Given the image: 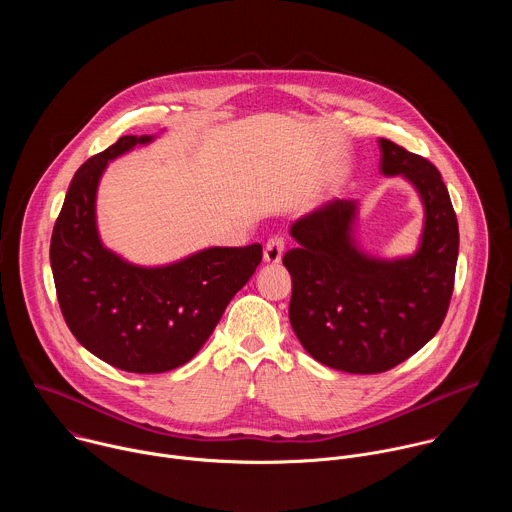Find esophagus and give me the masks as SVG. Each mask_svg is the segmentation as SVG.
<instances>
[{"instance_id": "1", "label": "esophagus", "mask_w": 512, "mask_h": 512, "mask_svg": "<svg viewBox=\"0 0 512 512\" xmlns=\"http://www.w3.org/2000/svg\"><path fill=\"white\" fill-rule=\"evenodd\" d=\"M283 249H285V241L281 237H271L267 243H265V249H263V261L265 263H279L281 261V255H283Z\"/></svg>"}]
</instances>
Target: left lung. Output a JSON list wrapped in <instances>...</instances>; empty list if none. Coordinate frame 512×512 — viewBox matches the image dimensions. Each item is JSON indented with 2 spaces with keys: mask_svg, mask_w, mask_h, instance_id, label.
Instances as JSON below:
<instances>
[{
  "mask_svg": "<svg viewBox=\"0 0 512 512\" xmlns=\"http://www.w3.org/2000/svg\"><path fill=\"white\" fill-rule=\"evenodd\" d=\"M381 172L403 176L423 204L419 247L409 257L364 253L354 237L358 200H328L291 225L298 247L285 253L291 275L289 322L312 358L352 375L385 373L423 348L450 308L458 218L442 174L425 158L379 139Z\"/></svg>",
  "mask_w": 512,
  "mask_h": 512,
  "instance_id": "1",
  "label": "left lung"
}]
</instances>
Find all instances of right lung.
I'll return each mask as SVG.
<instances>
[{"label": "right lung", "mask_w": 512, "mask_h": 512, "mask_svg": "<svg viewBox=\"0 0 512 512\" xmlns=\"http://www.w3.org/2000/svg\"><path fill=\"white\" fill-rule=\"evenodd\" d=\"M154 135H123L72 178L50 241L66 326L97 358L139 375L186 364L261 263L259 243L210 247L176 263L141 267L109 251L97 231V188L111 160Z\"/></svg>", "instance_id": "1"}]
</instances>
